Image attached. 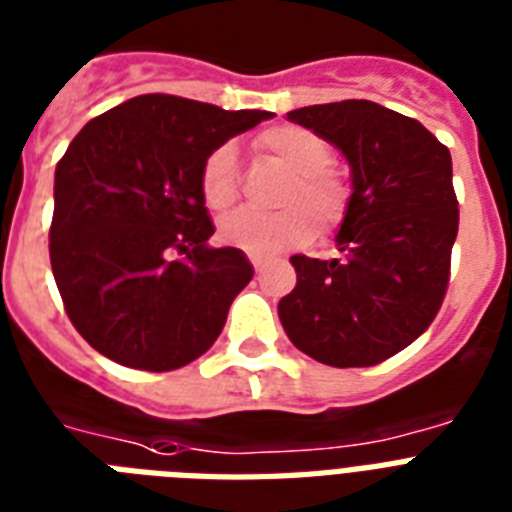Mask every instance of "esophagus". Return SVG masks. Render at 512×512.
Masks as SVG:
<instances>
[{
	"instance_id": "obj_1",
	"label": "esophagus",
	"mask_w": 512,
	"mask_h": 512,
	"mask_svg": "<svg viewBox=\"0 0 512 512\" xmlns=\"http://www.w3.org/2000/svg\"><path fill=\"white\" fill-rule=\"evenodd\" d=\"M251 264L253 269H256V275H261V272L267 269V259H264V256H251Z\"/></svg>"
}]
</instances>
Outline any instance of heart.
Instances as JSON below:
<instances>
[{
  "label": "heart",
  "instance_id": "1",
  "mask_svg": "<svg viewBox=\"0 0 512 512\" xmlns=\"http://www.w3.org/2000/svg\"><path fill=\"white\" fill-rule=\"evenodd\" d=\"M261 153L280 161L293 174L282 192V211L264 214L243 208L224 216L219 237L232 248L267 256L306 245L322 232L338 230L351 211L354 187L333 166V147L314 129L296 124L269 126L256 137ZM200 198L211 211H227L240 198V163L232 145H219L200 166ZM318 222L314 223L313 219Z\"/></svg>",
  "mask_w": 512,
  "mask_h": 512
}]
</instances>
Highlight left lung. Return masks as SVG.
<instances>
[{
    "label": "left lung",
    "instance_id": "1",
    "mask_svg": "<svg viewBox=\"0 0 512 512\" xmlns=\"http://www.w3.org/2000/svg\"><path fill=\"white\" fill-rule=\"evenodd\" d=\"M351 166L341 259L290 256L277 312L296 349L330 367H372L428 330L447 296L460 208L452 155L420 121L370 100L290 110Z\"/></svg>",
    "mask_w": 512,
    "mask_h": 512
}]
</instances>
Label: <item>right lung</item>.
I'll use <instances>...</instances> for the list:
<instances>
[{
    "mask_svg": "<svg viewBox=\"0 0 512 512\" xmlns=\"http://www.w3.org/2000/svg\"><path fill=\"white\" fill-rule=\"evenodd\" d=\"M264 118L140 94L73 137L55 169L49 261L68 320L102 357L169 372L214 346L253 267L206 243L200 166Z\"/></svg>",
    "mask_w": 512,
    "mask_h": 512,
    "instance_id": "right-lung-1",
    "label": "right lung"
}]
</instances>
